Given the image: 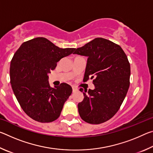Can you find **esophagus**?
<instances>
[{"label":"esophagus","mask_w":153,"mask_h":153,"mask_svg":"<svg viewBox=\"0 0 153 153\" xmlns=\"http://www.w3.org/2000/svg\"><path fill=\"white\" fill-rule=\"evenodd\" d=\"M72 89H73V92H76V91H77V88H76L75 86H72Z\"/></svg>","instance_id":"34e87169"}]
</instances>
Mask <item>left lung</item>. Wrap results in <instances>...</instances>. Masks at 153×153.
Wrapping results in <instances>:
<instances>
[{"label":"left lung","mask_w":153,"mask_h":153,"mask_svg":"<svg viewBox=\"0 0 153 153\" xmlns=\"http://www.w3.org/2000/svg\"><path fill=\"white\" fill-rule=\"evenodd\" d=\"M74 54L88 56L83 81L93 79L95 88L84 90L78 103L80 117L86 122L100 124L112 118L120 109L129 86L130 65L120 45L97 38L75 49Z\"/></svg>","instance_id":"obj_1"}]
</instances>
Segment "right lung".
<instances>
[{
  "instance_id": "obj_1",
  "label": "right lung",
  "mask_w": 153,
  "mask_h": 153,
  "mask_svg": "<svg viewBox=\"0 0 153 153\" xmlns=\"http://www.w3.org/2000/svg\"><path fill=\"white\" fill-rule=\"evenodd\" d=\"M75 49L59 48L38 37L24 42L15 52L10 65V82L21 107L33 120L49 123L60 116L72 88L66 83L51 87L48 75Z\"/></svg>"
}]
</instances>
